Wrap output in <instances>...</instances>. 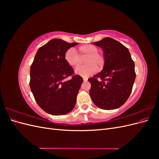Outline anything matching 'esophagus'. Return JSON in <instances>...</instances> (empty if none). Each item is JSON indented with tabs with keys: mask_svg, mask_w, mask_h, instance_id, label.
I'll return each mask as SVG.
<instances>
[{
	"mask_svg": "<svg viewBox=\"0 0 159 159\" xmlns=\"http://www.w3.org/2000/svg\"><path fill=\"white\" fill-rule=\"evenodd\" d=\"M83 80H84V81H88V78H85V77H84Z\"/></svg>",
	"mask_w": 159,
	"mask_h": 159,
	"instance_id": "esophagus-1",
	"label": "esophagus"
}]
</instances>
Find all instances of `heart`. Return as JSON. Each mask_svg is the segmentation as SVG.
Returning a JSON list of instances; mask_svg holds the SVG:
<instances>
[{
    "label": "heart",
    "instance_id": "1",
    "mask_svg": "<svg viewBox=\"0 0 159 159\" xmlns=\"http://www.w3.org/2000/svg\"><path fill=\"white\" fill-rule=\"evenodd\" d=\"M78 54L73 50L68 49L64 54V59L71 67H77L81 61L84 59L85 65L77 68L75 70V73L81 76L88 77L95 73L98 70V67L101 69L105 65V59L103 54L98 52L99 49L97 46L91 44L81 46L78 49Z\"/></svg>",
    "mask_w": 159,
    "mask_h": 159
}]
</instances>
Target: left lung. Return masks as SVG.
<instances>
[{"instance_id": "left-lung-1", "label": "left lung", "mask_w": 159, "mask_h": 159, "mask_svg": "<svg viewBox=\"0 0 159 159\" xmlns=\"http://www.w3.org/2000/svg\"><path fill=\"white\" fill-rule=\"evenodd\" d=\"M93 44L103 49L105 62L102 71L88 79L91 98L102 109H117L131 93L136 77L134 61L127 48L111 38Z\"/></svg>"}]
</instances>
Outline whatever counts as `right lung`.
I'll return each mask as SVG.
<instances>
[{"label": "right lung", "mask_w": 159, "mask_h": 159, "mask_svg": "<svg viewBox=\"0 0 159 159\" xmlns=\"http://www.w3.org/2000/svg\"><path fill=\"white\" fill-rule=\"evenodd\" d=\"M78 43L55 38L38 49L30 66V87L36 103L46 113L65 115L74 109L83 78L66 63V52ZM68 76L71 78L65 79Z\"/></svg>", "instance_id": "right-lung-1"}]
</instances>
